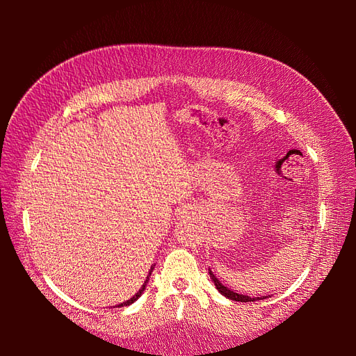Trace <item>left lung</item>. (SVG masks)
I'll return each instance as SVG.
<instances>
[{"label": "left lung", "mask_w": 356, "mask_h": 356, "mask_svg": "<svg viewBox=\"0 0 356 356\" xmlns=\"http://www.w3.org/2000/svg\"><path fill=\"white\" fill-rule=\"evenodd\" d=\"M209 276H211L212 282L215 284V286H217V289L220 291V293H221L224 297H227V298H230V300H234V301H242V303H248V301H257V300H264V298H267V296H261V297L251 298V297L243 296V294H238V293H234V291H232L230 288L224 286V285L218 281V277L215 276L211 270H209ZM268 297H270V296H268Z\"/></svg>", "instance_id": "1"}]
</instances>
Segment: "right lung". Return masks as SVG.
<instances>
[{"label": "right lung", "mask_w": 356, "mask_h": 356, "mask_svg": "<svg viewBox=\"0 0 356 356\" xmlns=\"http://www.w3.org/2000/svg\"><path fill=\"white\" fill-rule=\"evenodd\" d=\"M154 266L156 264H153L152 266V268H149V272H148V276H147V279H145V281H144V284H143V286H141V289H139L138 291V293L132 297V298H129V300H126V301H123V303L122 305H118V307H123V306H129V305H132L134 303V301H136L139 297H141V294L144 293V289H145V286H147V284H148V279H149V276H152V272L154 270Z\"/></svg>", "instance_id": "right-lung-1"}]
</instances>
